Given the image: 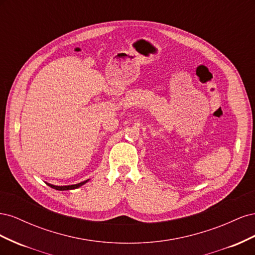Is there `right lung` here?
<instances>
[{"mask_svg": "<svg viewBox=\"0 0 255 255\" xmlns=\"http://www.w3.org/2000/svg\"><path fill=\"white\" fill-rule=\"evenodd\" d=\"M87 181H88V180H87ZM87 181H84V182H82V183L75 184V185H68V186H55V185H52V184H48V185H49V186H51L52 188L56 189V190H69V189H75V188H78V187L82 186V185H84Z\"/></svg>", "mask_w": 255, "mask_h": 255, "instance_id": "obj_1", "label": "right lung"}]
</instances>
